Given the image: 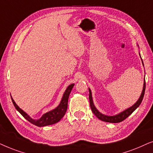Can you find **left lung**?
<instances>
[{
    "label": "left lung",
    "mask_w": 153,
    "mask_h": 153,
    "mask_svg": "<svg viewBox=\"0 0 153 153\" xmlns=\"http://www.w3.org/2000/svg\"><path fill=\"white\" fill-rule=\"evenodd\" d=\"M139 55L140 56V53H139ZM142 63H143V60H142ZM145 89H146V80H144L143 91H142L141 94H140L138 100L136 101V102L134 103V104L132 105L131 107L126 109L125 111L121 112L120 113L117 114V115H115L113 116H108V115H103V114L101 113L100 112H99L97 108H96V107L94 106V103H93L92 96H91V91L90 90V89L89 88V103H90L91 109V111H92L93 113L94 114V115L97 116V117L99 118V120H102L103 122H106V123H120V122L123 121L124 120H125L127 117H129V116L131 115V114L133 113V112L135 111V110L137 108L138 106H139L140 104L142 102V100H143V99L144 94H145Z\"/></svg>",
    "instance_id": "1"
}]
</instances>
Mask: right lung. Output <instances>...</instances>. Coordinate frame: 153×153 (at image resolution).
I'll return each mask as SVG.
<instances>
[{
    "mask_svg": "<svg viewBox=\"0 0 153 153\" xmlns=\"http://www.w3.org/2000/svg\"><path fill=\"white\" fill-rule=\"evenodd\" d=\"M73 86H74V84H71L67 87L66 91H65V92L64 93V95H63V97L59 105L56 108L53 109L52 111L43 114L42 117L38 120L32 119L29 115H27V113H26L23 110H22L17 104H16L15 101H14L13 98L11 97L12 101H13L15 108L19 112L20 114H21L25 119L27 120L29 123H32L33 125L38 126V127H45V126L51 125H53V124L58 123V122L64 116L65 113H66V112L67 111V108H68V100L69 95H70V93L71 90H72Z\"/></svg>",
    "mask_w": 153,
    "mask_h": 153,
    "instance_id": "add662e5",
    "label": "right lung"
}]
</instances>
